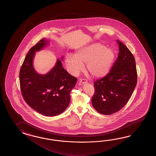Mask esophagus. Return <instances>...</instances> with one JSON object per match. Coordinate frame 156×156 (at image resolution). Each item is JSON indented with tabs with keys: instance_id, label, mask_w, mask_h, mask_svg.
<instances>
[{
	"instance_id": "34e87169",
	"label": "esophagus",
	"mask_w": 156,
	"mask_h": 156,
	"mask_svg": "<svg viewBox=\"0 0 156 156\" xmlns=\"http://www.w3.org/2000/svg\"><path fill=\"white\" fill-rule=\"evenodd\" d=\"M79 84L80 85H82L83 83H87V81L86 79H81L79 80Z\"/></svg>"
}]
</instances>
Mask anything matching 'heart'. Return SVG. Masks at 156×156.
Here are the masks:
<instances>
[{"label":"heart","instance_id":"b5f03b06","mask_svg":"<svg viewBox=\"0 0 156 156\" xmlns=\"http://www.w3.org/2000/svg\"><path fill=\"white\" fill-rule=\"evenodd\" d=\"M115 58L112 49L106 48L99 43H94L77 50L75 55H67L65 63L68 70L76 75L83 69L94 78H101L108 73Z\"/></svg>","mask_w":156,"mask_h":156}]
</instances>
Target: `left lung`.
Returning <instances> with one entry per match:
<instances>
[{
	"label": "left lung",
	"mask_w": 156,
	"mask_h": 156,
	"mask_svg": "<svg viewBox=\"0 0 156 156\" xmlns=\"http://www.w3.org/2000/svg\"><path fill=\"white\" fill-rule=\"evenodd\" d=\"M119 53L116 61L104 77L94 83L92 105L105 115L116 113L126 105L136 87L137 80L136 62L129 50L116 40Z\"/></svg>",
	"instance_id": "1"
}]
</instances>
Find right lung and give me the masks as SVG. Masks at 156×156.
I'll return each instance as SVG.
<instances>
[{
	"instance_id": "obj_1",
	"label": "right lung",
	"mask_w": 156,
	"mask_h": 156,
	"mask_svg": "<svg viewBox=\"0 0 156 156\" xmlns=\"http://www.w3.org/2000/svg\"><path fill=\"white\" fill-rule=\"evenodd\" d=\"M49 44V40L43 38L30 49L20 68V81L22 94L27 104L43 115L52 116L66 109L70 92L77 79L67 73L59 59L46 74L37 72L33 66L36 52ZM61 60H63V57Z\"/></svg>"
}]
</instances>
